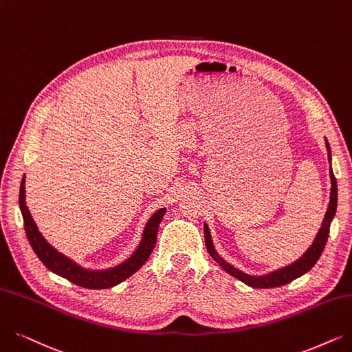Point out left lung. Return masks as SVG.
Returning a JSON list of instances; mask_svg holds the SVG:
<instances>
[{"label": "left lung", "instance_id": "8db88e82", "mask_svg": "<svg viewBox=\"0 0 352 352\" xmlns=\"http://www.w3.org/2000/svg\"><path fill=\"white\" fill-rule=\"evenodd\" d=\"M325 144H327V150H328V160L331 163V160H332L331 159V147H329V143H328L327 138H325ZM329 176H331V195H329V205H328V209H327L325 218H323V221H322V225H320V228H319V231L315 236L312 245L309 247L305 251V254L302 257H299L294 263H292L286 267H282V269H277V270H273V272L267 273V274H263V276L247 274L241 270L235 269L232 264L227 263L218 254L215 247H214L212 236H210L208 225L204 223L205 244H206V250L209 252V256L212 257L228 274H231L232 277H235L238 280H241L243 283L248 285L250 287H257V289L278 287V286L287 285V283L293 282L294 278L303 276L305 273H307L316 264V261L319 260V257L322 254L323 248H325V245H327L331 222H332V219L335 217V212H336V205H338V186H336V179L333 176L331 166H329Z\"/></svg>", "mask_w": 352, "mask_h": 352}]
</instances>
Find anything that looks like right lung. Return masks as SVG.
Returning <instances> with one entry per match:
<instances>
[{
  "label": "right lung",
  "instance_id": "right-lung-1",
  "mask_svg": "<svg viewBox=\"0 0 352 352\" xmlns=\"http://www.w3.org/2000/svg\"><path fill=\"white\" fill-rule=\"evenodd\" d=\"M25 175L21 179L20 185V209L24 219V230L29 238V243L36 252V256L40 258L50 272L58 274L69 282L75 283L76 286L85 289H108L120 285L124 280H127L135 272L142 269V265L148 260L151 251L154 250L157 240L159 225L166 212V208H160L154 212L147 221L143 230L142 241L133 251V254L122 263L116 267H109L105 270H91L85 267L79 265L74 260L67 258L62 252H59L53 245H50L46 238L40 234L37 225L30 214L29 208L25 205Z\"/></svg>",
  "mask_w": 352,
  "mask_h": 352
}]
</instances>
